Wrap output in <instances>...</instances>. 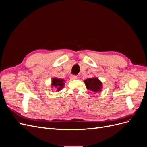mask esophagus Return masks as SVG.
Masks as SVG:
<instances>
[{
	"label": "esophagus",
	"mask_w": 147,
	"mask_h": 147,
	"mask_svg": "<svg viewBox=\"0 0 147 147\" xmlns=\"http://www.w3.org/2000/svg\"><path fill=\"white\" fill-rule=\"evenodd\" d=\"M70 80H75L77 78V76L75 75H71L70 76Z\"/></svg>",
	"instance_id": "obj_1"
}]
</instances>
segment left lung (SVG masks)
Segmentation results:
<instances>
[{"label":"left lung","mask_w":147,"mask_h":147,"mask_svg":"<svg viewBox=\"0 0 147 147\" xmlns=\"http://www.w3.org/2000/svg\"><path fill=\"white\" fill-rule=\"evenodd\" d=\"M84 83L88 90L93 92H99L102 90V83L99 80L96 78H90L84 80Z\"/></svg>","instance_id":"8db88e82"}]
</instances>
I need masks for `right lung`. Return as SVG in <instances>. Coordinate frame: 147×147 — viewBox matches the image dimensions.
<instances>
[{
    "mask_svg": "<svg viewBox=\"0 0 147 147\" xmlns=\"http://www.w3.org/2000/svg\"><path fill=\"white\" fill-rule=\"evenodd\" d=\"M64 80L63 79H59V78H53L51 86H52V87L55 86V88H57V91H59L63 88V86L64 85Z\"/></svg>",
    "mask_w": 147,
    "mask_h": 147,
    "instance_id": "1",
    "label": "right lung"
}]
</instances>
